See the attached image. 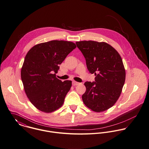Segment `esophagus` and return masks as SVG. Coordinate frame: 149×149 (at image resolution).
Masks as SVG:
<instances>
[{
	"instance_id": "esophagus-1",
	"label": "esophagus",
	"mask_w": 149,
	"mask_h": 149,
	"mask_svg": "<svg viewBox=\"0 0 149 149\" xmlns=\"http://www.w3.org/2000/svg\"><path fill=\"white\" fill-rule=\"evenodd\" d=\"M79 82H76V81H73L72 82V85L73 86H77V85H79Z\"/></svg>"
}]
</instances>
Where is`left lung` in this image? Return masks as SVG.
Masks as SVG:
<instances>
[{"instance_id":"left-lung-1","label":"left lung","mask_w":149,"mask_h":149,"mask_svg":"<svg viewBox=\"0 0 149 149\" xmlns=\"http://www.w3.org/2000/svg\"><path fill=\"white\" fill-rule=\"evenodd\" d=\"M77 47L86 59L95 82H86V91L82 98L91 110L101 112L111 108L121 94L125 79V71L118 52L105 42L82 41Z\"/></svg>"}]
</instances>
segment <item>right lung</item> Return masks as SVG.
I'll return each mask as SVG.
<instances>
[{"instance_id":"add662e5","label":"right lung","mask_w":149,"mask_h":149,"mask_svg":"<svg viewBox=\"0 0 149 149\" xmlns=\"http://www.w3.org/2000/svg\"><path fill=\"white\" fill-rule=\"evenodd\" d=\"M75 43L52 40L37 44L27 53L21 72L25 93L38 110L51 113L60 108L72 85L56 77L59 64L76 48Z\"/></svg>"}]
</instances>
